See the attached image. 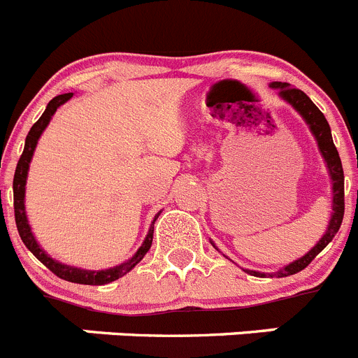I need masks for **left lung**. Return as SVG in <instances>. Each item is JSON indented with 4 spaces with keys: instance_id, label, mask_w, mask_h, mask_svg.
<instances>
[{
    "instance_id": "left-lung-1",
    "label": "left lung",
    "mask_w": 358,
    "mask_h": 358,
    "mask_svg": "<svg viewBox=\"0 0 358 358\" xmlns=\"http://www.w3.org/2000/svg\"><path fill=\"white\" fill-rule=\"evenodd\" d=\"M268 85H271L273 90H278V96H280L281 100H285L289 106H292L294 109L299 113V116L305 120L310 132H312V136H314L315 141H317L319 152H321L322 159H324V163H327L328 176H330L331 179L330 220H328L327 231L322 233V236L319 238V242L315 243L314 248L310 249L305 256L290 262L289 265L281 267L280 271H276V273H260V271H248V268H245V273L252 274V276L256 278H265V276L285 278L303 271V268H305L310 262L314 260L315 256H317L319 252H321L322 249L327 248L328 243L334 240V236L337 235V231H339L341 224H343V217H344V172H343V163H341L339 152H337V148H335L334 145V140H331L330 125H328L324 115L317 109V106H315V103L312 102V100H310L301 90L290 87V84H287V82H271ZM213 248H217L215 243H213Z\"/></svg>"
}]
</instances>
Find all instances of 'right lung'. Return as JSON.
<instances>
[{
	"label": "right lung",
	"instance_id": "obj_1",
	"mask_svg": "<svg viewBox=\"0 0 358 358\" xmlns=\"http://www.w3.org/2000/svg\"><path fill=\"white\" fill-rule=\"evenodd\" d=\"M73 96V93H64L55 96L53 100H50L46 109H44L43 116L37 120L34 125H31L30 132H28L27 140H24V150L21 154L17 161V166H15V173H14V213H15V226H17L19 236L23 240V243L28 248V251L31 255L36 256L37 260L41 264H44L46 267L52 271L53 274H57L59 278L66 281H71V283H82V285H106V283H110V281L118 280V278L125 276L127 273H131L132 268L136 265L140 264L143 260V256L147 255L148 249L152 245V233H154V222L157 220L159 213L154 217L152 220L150 227H148V233L145 236L143 243H141V248L134 252L132 258H129L127 262H123V264L116 265V267L110 268H102V271H87V268H80V267H73V265H66L62 262L55 260L48 252L44 251L43 248L39 245V242L36 240L34 233H31V227L28 224V217H27V208H24V192H27V179H28V169H30V161L34 157V152H36L37 141H39L41 134L44 132V129L48 127L50 120L52 116L55 115L57 109L66 103L69 98Z\"/></svg>",
	"mask_w": 358,
	"mask_h": 358
}]
</instances>
